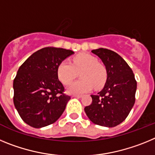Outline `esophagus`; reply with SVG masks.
Listing matches in <instances>:
<instances>
[{
    "mask_svg": "<svg viewBox=\"0 0 155 155\" xmlns=\"http://www.w3.org/2000/svg\"><path fill=\"white\" fill-rule=\"evenodd\" d=\"M72 97H74V98H81L82 95H81V94H74V95H72Z\"/></svg>",
    "mask_w": 155,
    "mask_h": 155,
    "instance_id": "34e87169",
    "label": "esophagus"
}]
</instances>
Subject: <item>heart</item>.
<instances>
[{"instance_id": "heart-1", "label": "heart", "mask_w": 155, "mask_h": 155, "mask_svg": "<svg viewBox=\"0 0 155 155\" xmlns=\"http://www.w3.org/2000/svg\"><path fill=\"white\" fill-rule=\"evenodd\" d=\"M79 80L72 83L68 87L70 94H82L91 91L94 86L99 89L105 84L107 79L106 70L98 64L97 58L88 53H79L72 60V63L62 61L57 68L59 79L64 84H69L78 75Z\"/></svg>"}]
</instances>
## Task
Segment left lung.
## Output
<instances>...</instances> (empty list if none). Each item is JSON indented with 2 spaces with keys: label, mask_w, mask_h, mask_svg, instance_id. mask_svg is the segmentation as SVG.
<instances>
[{
  "label": "left lung",
  "mask_w": 155,
  "mask_h": 155,
  "mask_svg": "<svg viewBox=\"0 0 155 155\" xmlns=\"http://www.w3.org/2000/svg\"><path fill=\"white\" fill-rule=\"evenodd\" d=\"M91 52L102 60L107 79L102 91L91 94L92 102L84 111L94 124L114 127L126 120L134 106L137 81L130 66L116 52L104 48Z\"/></svg>",
  "instance_id": "1"
}]
</instances>
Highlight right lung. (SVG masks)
I'll use <instances>...</instances> for the list:
<instances>
[{
	"label": "right lung",
	"instance_id": "add662e5",
	"mask_svg": "<svg viewBox=\"0 0 155 155\" xmlns=\"http://www.w3.org/2000/svg\"><path fill=\"white\" fill-rule=\"evenodd\" d=\"M74 52L45 47L25 61L14 79V104L23 121L34 128L55 123L65 110L69 95L58 79L59 64Z\"/></svg>",
	"mask_w": 155,
	"mask_h": 155
}]
</instances>
